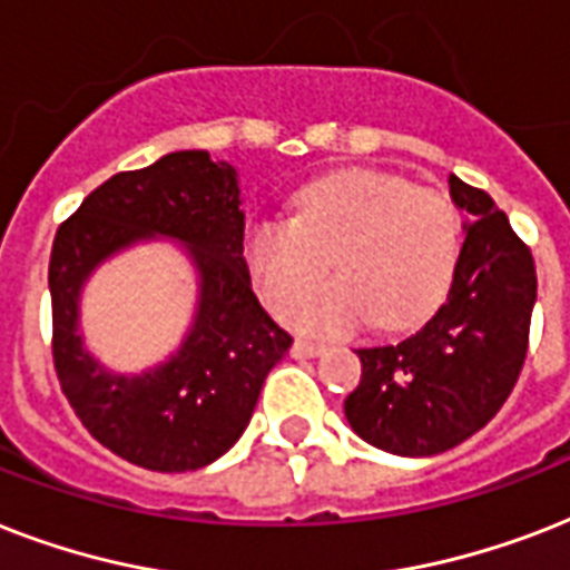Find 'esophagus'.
<instances>
[{
  "mask_svg": "<svg viewBox=\"0 0 570 570\" xmlns=\"http://www.w3.org/2000/svg\"><path fill=\"white\" fill-rule=\"evenodd\" d=\"M325 352V343H316V340H295L293 343V357H316Z\"/></svg>",
  "mask_w": 570,
  "mask_h": 570,
  "instance_id": "obj_1",
  "label": "esophagus"
}]
</instances>
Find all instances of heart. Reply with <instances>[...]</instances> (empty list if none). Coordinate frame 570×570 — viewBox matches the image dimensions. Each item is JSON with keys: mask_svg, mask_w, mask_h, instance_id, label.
Here are the masks:
<instances>
[{"mask_svg": "<svg viewBox=\"0 0 570 570\" xmlns=\"http://www.w3.org/2000/svg\"><path fill=\"white\" fill-rule=\"evenodd\" d=\"M461 250L450 197L405 177L348 168L311 183L293 218H259L245 230V263L268 307L281 311L327 265L338 277L289 303L284 320L311 334H343L373 320L414 328L443 302Z\"/></svg>", "mask_w": 570, "mask_h": 570, "instance_id": "heart-1", "label": "heart"}]
</instances>
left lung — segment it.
Masks as SVG:
<instances>
[{
  "mask_svg": "<svg viewBox=\"0 0 570 570\" xmlns=\"http://www.w3.org/2000/svg\"><path fill=\"white\" fill-rule=\"evenodd\" d=\"M468 209L446 302L396 346L357 348L361 384L346 420L393 455H438L485 429L521 375L535 304V263L491 195L450 177Z\"/></svg>",
  "mask_w": 570,
  "mask_h": 570,
  "instance_id": "obj_1",
  "label": "left lung"
}]
</instances>
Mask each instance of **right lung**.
Returning a JSON list of instances; mask_svg holds the SVG:
<instances>
[{"label":"right lung","mask_w":570,"mask_h":570,"mask_svg":"<svg viewBox=\"0 0 570 570\" xmlns=\"http://www.w3.org/2000/svg\"><path fill=\"white\" fill-rule=\"evenodd\" d=\"M239 204L230 165L206 150H177L109 177L58 227L49 257L58 381L85 429L129 464L186 473L222 459L293 346L250 289ZM154 235L187 242L202 277L196 325L165 365L141 376L109 374L75 331L78 293L102 258Z\"/></svg>","instance_id":"add662e5"}]
</instances>
